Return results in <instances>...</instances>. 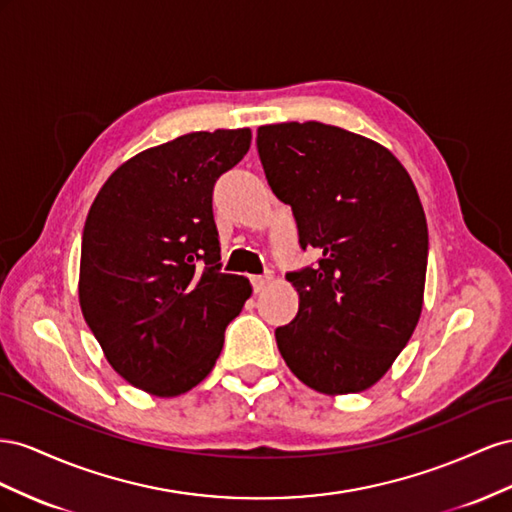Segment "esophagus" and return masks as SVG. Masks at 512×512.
<instances>
[{
  "instance_id": "obj_1",
  "label": "esophagus",
  "mask_w": 512,
  "mask_h": 512,
  "mask_svg": "<svg viewBox=\"0 0 512 512\" xmlns=\"http://www.w3.org/2000/svg\"><path fill=\"white\" fill-rule=\"evenodd\" d=\"M270 281H272V274L268 272V274H261V276H253V289L257 291H264L268 285H270Z\"/></svg>"
}]
</instances>
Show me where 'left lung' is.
Instances as JSON below:
<instances>
[{
    "mask_svg": "<svg viewBox=\"0 0 512 512\" xmlns=\"http://www.w3.org/2000/svg\"><path fill=\"white\" fill-rule=\"evenodd\" d=\"M257 152L300 246L319 253L287 274L300 309L274 332L279 352L317 392L367 390L422 311L429 233L410 173L379 143L321 122L259 126Z\"/></svg>",
    "mask_w": 512,
    "mask_h": 512,
    "instance_id": "left-lung-1",
    "label": "left lung"
}]
</instances>
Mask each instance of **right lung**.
Instances as JSON below:
<instances>
[{"label": "right lung", "instance_id": "right-lung-1", "mask_svg": "<svg viewBox=\"0 0 512 512\" xmlns=\"http://www.w3.org/2000/svg\"><path fill=\"white\" fill-rule=\"evenodd\" d=\"M251 130L188 133L111 173L81 238L79 302L111 367L156 397L197 386L221 356L251 283L221 272L216 180Z\"/></svg>", "mask_w": 512, "mask_h": 512}]
</instances>
